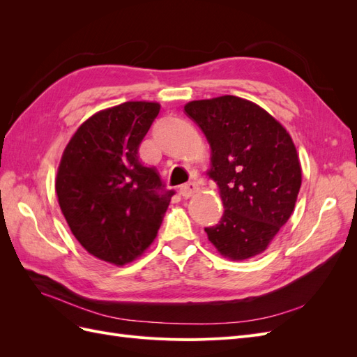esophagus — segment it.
Listing matches in <instances>:
<instances>
[{"label": "esophagus", "instance_id": "esophagus-1", "mask_svg": "<svg viewBox=\"0 0 357 357\" xmlns=\"http://www.w3.org/2000/svg\"><path fill=\"white\" fill-rule=\"evenodd\" d=\"M198 190H199V188H198L197 183H188V185L180 188V195L183 198H190V197L195 195Z\"/></svg>", "mask_w": 357, "mask_h": 357}]
</instances>
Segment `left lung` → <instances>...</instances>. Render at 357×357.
<instances>
[{
	"instance_id": "8db88e82",
	"label": "left lung",
	"mask_w": 357,
	"mask_h": 357,
	"mask_svg": "<svg viewBox=\"0 0 357 357\" xmlns=\"http://www.w3.org/2000/svg\"><path fill=\"white\" fill-rule=\"evenodd\" d=\"M186 114L211 147V169L223 215L205 228L210 243L232 261L266 250L294 213L302 171L296 147L283 125L262 107L225 95L190 101Z\"/></svg>"
}]
</instances>
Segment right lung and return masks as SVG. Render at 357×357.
<instances>
[{"mask_svg":"<svg viewBox=\"0 0 357 357\" xmlns=\"http://www.w3.org/2000/svg\"><path fill=\"white\" fill-rule=\"evenodd\" d=\"M159 110L147 101L101 110L63 150L55 185L61 211L77 241L101 261L125 265L142 255L174 195L138 158Z\"/></svg>","mask_w":357,"mask_h":357,"instance_id":"1","label":"right lung"}]
</instances>
